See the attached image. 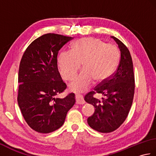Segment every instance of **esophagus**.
Listing matches in <instances>:
<instances>
[{
    "label": "esophagus",
    "mask_w": 156,
    "mask_h": 156,
    "mask_svg": "<svg viewBox=\"0 0 156 156\" xmlns=\"http://www.w3.org/2000/svg\"><path fill=\"white\" fill-rule=\"evenodd\" d=\"M76 103L78 105H82L85 103L84 98H82V95L79 93L76 94Z\"/></svg>",
    "instance_id": "1"
}]
</instances>
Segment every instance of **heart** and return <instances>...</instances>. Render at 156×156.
<instances>
[{"label": "heart", "mask_w": 156, "mask_h": 156, "mask_svg": "<svg viewBox=\"0 0 156 156\" xmlns=\"http://www.w3.org/2000/svg\"><path fill=\"white\" fill-rule=\"evenodd\" d=\"M118 60L119 51L115 46L105 44L94 37L78 39L72 45L71 51H61L58 57L59 69L66 79L75 75L82 62L83 69L69 84L74 91L86 90L93 80L98 82L108 77Z\"/></svg>", "instance_id": "heart-1"}]
</instances>
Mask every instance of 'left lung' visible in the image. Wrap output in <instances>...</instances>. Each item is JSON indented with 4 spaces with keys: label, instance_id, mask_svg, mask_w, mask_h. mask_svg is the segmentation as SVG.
<instances>
[{
    "label": "left lung",
    "instance_id": "1",
    "mask_svg": "<svg viewBox=\"0 0 156 156\" xmlns=\"http://www.w3.org/2000/svg\"><path fill=\"white\" fill-rule=\"evenodd\" d=\"M121 52V59L116 71L84 97L85 101L95 108L87 119L88 124L101 133H111L118 129L127 118L133 102L135 78L132 58L127 48L111 36ZM94 94L103 96L95 98Z\"/></svg>",
    "mask_w": 156,
    "mask_h": 156
}]
</instances>
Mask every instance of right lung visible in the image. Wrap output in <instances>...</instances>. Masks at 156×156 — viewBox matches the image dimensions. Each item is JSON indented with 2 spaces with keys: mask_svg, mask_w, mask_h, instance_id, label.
I'll return each mask as SVG.
<instances>
[{
  "mask_svg": "<svg viewBox=\"0 0 156 156\" xmlns=\"http://www.w3.org/2000/svg\"><path fill=\"white\" fill-rule=\"evenodd\" d=\"M73 37L47 34L26 49L19 69L18 104L28 125L41 133L60 128L76 102L75 94H59L66 88L58 68L59 49Z\"/></svg>",
  "mask_w": 156,
  "mask_h": 156,
  "instance_id": "1",
  "label": "right lung"
}]
</instances>
